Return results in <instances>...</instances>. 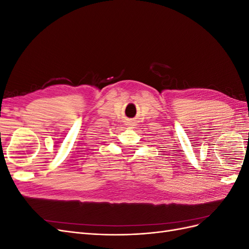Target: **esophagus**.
Segmentation results:
<instances>
[{"label": "esophagus", "mask_w": 249, "mask_h": 249, "mask_svg": "<svg viewBox=\"0 0 249 249\" xmlns=\"http://www.w3.org/2000/svg\"><path fill=\"white\" fill-rule=\"evenodd\" d=\"M127 124H133V122H129L127 123Z\"/></svg>", "instance_id": "esophagus-1"}]
</instances>
